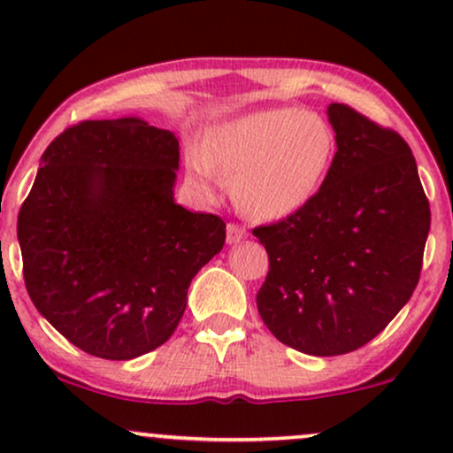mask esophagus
I'll use <instances>...</instances> for the list:
<instances>
[{
    "mask_svg": "<svg viewBox=\"0 0 453 453\" xmlns=\"http://www.w3.org/2000/svg\"><path fill=\"white\" fill-rule=\"evenodd\" d=\"M244 236H247V230H244L242 226H238V223H227V242H241Z\"/></svg>",
    "mask_w": 453,
    "mask_h": 453,
    "instance_id": "obj_1",
    "label": "esophagus"
}]
</instances>
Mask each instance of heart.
<instances>
[{"label":"heart","mask_w":453,"mask_h":453,"mask_svg":"<svg viewBox=\"0 0 453 453\" xmlns=\"http://www.w3.org/2000/svg\"><path fill=\"white\" fill-rule=\"evenodd\" d=\"M336 150L334 129L317 112L273 108L236 119L211 134L204 157L189 161L194 179H232V196L256 217H288L324 183Z\"/></svg>","instance_id":"1"}]
</instances>
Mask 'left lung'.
I'll use <instances>...</instances> for the list:
<instances>
[{
	"label": "left lung",
	"instance_id": "left-lung-1",
	"mask_svg": "<svg viewBox=\"0 0 453 453\" xmlns=\"http://www.w3.org/2000/svg\"><path fill=\"white\" fill-rule=\"evenodd\" d=\"M336 153L319 191L285 219L253 227L268 253L264 324L309 356L372 341L422 273L430 204L409 144L347 104L327 106Z\"/></svg>",
	"mask_w": 453,
	"mask_h": 453
}]
</instances>
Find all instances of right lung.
Returning <instances> with one entry per match:
<instances>
[{"label": "right lung", "mask_w": 453, "mask_h": 453, "mask_svg": "<svg viewBox=\"0 0 453 453\" xmlns=\"http://www.w3.org/2000/svg\"><path fill=\"white\" fill-rule=\"evenodd\" d=\"M179 140L140 117L81 121L42 155L17 234L31 303L72 345L132 360L173 336L226 221L174 202Z\"/></svg>", "instance_id": "add662e5"}]
</instances>
